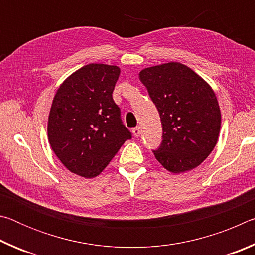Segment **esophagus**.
I'll return each instance as SVG.
<instances>
[{
    "label": "esophagus",
    "instance_id": "1",
    "mask_svg": "<svg viewBox=\"0 0 255 255\" xmlns=\"http://www.w3.org/2000/svg\"><path fill=\"white\" fill-rule=\"evenodd\" d=\"M132 133H133V136H135L136 138L139 137L140 136V128L139 127L132 128Z\"/></svg>",
    "mask_w": 255,
    "mask_h": 255
}]
</instances>
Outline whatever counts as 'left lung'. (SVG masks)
<instances>
[{
  "label": "left lung",
  "mask_w": 255,
  "mask_h": 255,
  "mask_svg": "<svg viewBox=\"0 0 255 255\" xmlns=\"http://www.w3.org/2000/svg\"><path fill=\"white\" fill-rule=\"evenodd\" d=\"M147 89L162 123V143L153 153L164 169L179 174L195 169L217 144L222 116L206 81L180 63L144 68Z\"/></svg>",
  "instance_id": "obj_1"
}]
</instances>
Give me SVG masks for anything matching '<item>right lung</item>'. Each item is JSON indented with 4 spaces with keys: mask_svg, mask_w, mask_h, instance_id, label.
I'll return each instance as SVG.
<instances>
[{
    "mask_svg": "<svg viewBox=\"0 0 255 255\" xmlns=\"http://www.w3.org/2000/svg\"><path fill=\"white\" fill-rule=\"evenodd\" d=\"M120 68L89 64L56 92L48 118V139L56 156L73 173L94 178L132 137L112 99Z\"/></svg>",
    "mask_w": 255,
    "mask_h": 255,
    "instance_id": "right-lung-1",
    "label": "right lung"
}]
</instances>
